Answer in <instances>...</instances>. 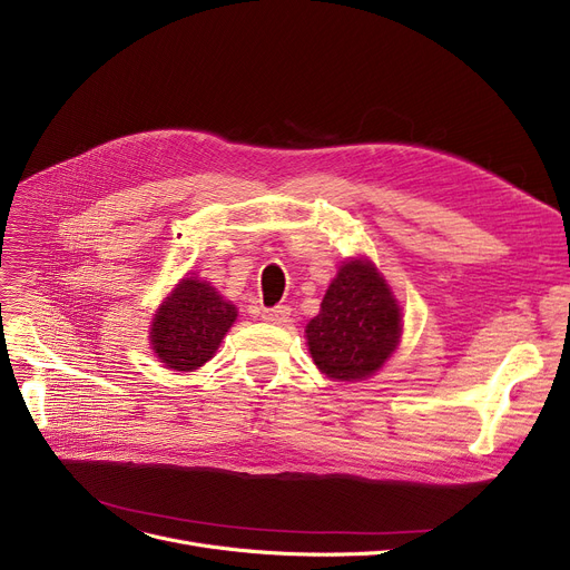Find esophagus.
<instances>
[{
    "label": "esophagus",
    "mask_w": 570,
    "mask_h": 570,
    "mask_svg": "<svg viewBox=\"0 0 570 570\" xmlns=\"http://www.w3.org/2000/svg\"><path fill=\"white\" fill-rule=\"evenodd\" d=\"M263 318L267 321V324H286V321L291 318V307L288 305H277V307H269V309H263Z\"/></svg>",
    "instance_id": "1"
}]
</instances>
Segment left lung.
I'll use <instances>...</instances> for the list:
<instances>
[{"label":"left lung","instance_id":"1","mask_svg":"<svg viewBox=\"0 0 570 570\" xmlns=\"http://www.w3.org/2000/svg\"><path fill=\"white\" fill-rule=\"evenodd\" d=\"M401 305L367 258L346 261L309 321L307 346L331 380L361 382L389 361L401 342Z\"/></svg>","mask_w":570,"mask_h":570}]
</instances>
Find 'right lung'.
<instances>
[{"instance_id": "right-lung-1", "label": "right lung", "mask_w": 570, "mask_h": 570, "mask_svg": "<svg viewBox=\"0 0 570 570\" xmlns=\"http://www.w3.org/2000/svg\"><path fill=\"white\" fill-rule=\"evenodd\" d=\"M235 318L237 307L209 282L186 275L154 314L148 337L165 367L193 373L216 354Z\"/></svg>"}]
</instances>
